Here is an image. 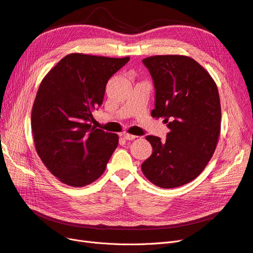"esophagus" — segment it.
<instances>
[{"mask_svg":"<svg viewBox=\"0 0 253 253\" xmlns=\"http://www.w3.org/2000/svg\"><path fill=\"white\" fill-rule=\"evenodd\" d=\"M124 138L126 139V140H133L136 138L135 135H132V134H128V133H125L124 134Z\"/></svg>","mask_w":253,"mask_h":253,"instance_id":"34e87169","label":"esophagus"}]
</instances>
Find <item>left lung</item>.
Segmentation results:
<instances>
[{"instance_id": "8db88e82", "label": "left lung", "mask_w": 253, "mask_h": 253, "mask_svg": "<svg viewBox=\"0 0 253 253\" xmlns=\"http://www.w3.org/2000/svg\"><path fill=\"white\" fill-rule=\"evenodd\" d=\"M142 62L155 86V109L151 115L164 117L170 132L165 141L145 137L153 153L141 170L159 188L180 187L204 171L216 149L221 118L216 83L187 56H153Z\"/></svg>"}]
</instances>
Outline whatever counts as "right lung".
Instances as JSON below:
<instances>
[{
  "label": "right lung",
  "instance_id": "obj_1",
  "mask_svg": "<svg viewBox=\"0 0 253 253\" xmlns=\"http://www.w3.org/2000/svg\"><path fill=\"white\" fill-rule=\"evenodd\" d=\"M129 57L74 52L43 78L33 105L35 147L47 170L65 185L84 187L98 179L118 145V135L89 124L103 101L106 83Z\"/></svg>",
  "mask_w": 253,
  "mask_h": 253
}]
</instances>
